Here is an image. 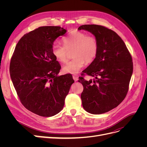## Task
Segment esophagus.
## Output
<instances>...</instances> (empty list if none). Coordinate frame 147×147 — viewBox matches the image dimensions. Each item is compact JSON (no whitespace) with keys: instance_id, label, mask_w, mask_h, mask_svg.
Here are the masks:
<instances>
[{"instance_id":"esophagus-1","label":"esophagus","mask_w":147,"mask_h":147,"mask_svg":"<svg viewBox=\"0 0 147 147\" xmlns=\"http://www.w3.org/2000/svg\"><path fill=\"white\" fill-rule=\"evenodd\" d=\"M73 78H74V80L75 82H77L78 80V76L77 75H73Z\"/></svg>"}]
</instances>
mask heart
<instances>
[{"label": "heart", "mask_w": 147, "mask_h": 147, "mask_svg": "<svg viewBox=\"0 0 147 147\" xmlns=\"http://www.w3.org/2000/svg\"><path fill=\"white\" fill-rule=\"evenodd\" d=\"M63 43L64 47L55 44L52 53L57 61L64 63L67 61L69 52L73 51L72 56L74 59L63 67L64 72L67 74H77L85 62L89 64L95 59L99 50L96 38L82 31L72 30L63 39Z\"/></svg>", "instance_id": "1"}]
</instances>
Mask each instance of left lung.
I'll return each mask as SVG.
<instances>
[{"label":"left lung","mask_w":147,"mask_h":147,"mask_svg":"<svg viewBox=\"0 0 147 147\" xmlns=\"http://www.w3.org/2000/svg\"><path fill=\"white\" fill-rule=\"evenodd\" d=\"M78 29L94 35L99 45L95 59L82 74L92 80L79 77L78 82L83 86V107L91 114L104 113L117 107L125 98L133 72L132 57L113 30L96 24L82 25Z\"/></svg>","instance_id":"1"}]
</instances>
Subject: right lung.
Wrapping results in <instances>:
<instances>
[{
	"label": "right lung",
	"mask_w": 147,
	"mask_h": 147,
	"mask_svg": "<svg viewBox=\"0 0 147 147\" xmlns=\"http://www.w3.org/2000/svg\"><path fill=\"white\" fill-rule=\"evenodd\" d=\"M67 30L42 26L25 34L11 57L10 74L20 100L28 110L49 117L60 112L70 88L71 74L58 76L61 65L52 53L53 43Z\"/></svg>",
	"instance_id": "right-lung-1"
}]
</instances>
